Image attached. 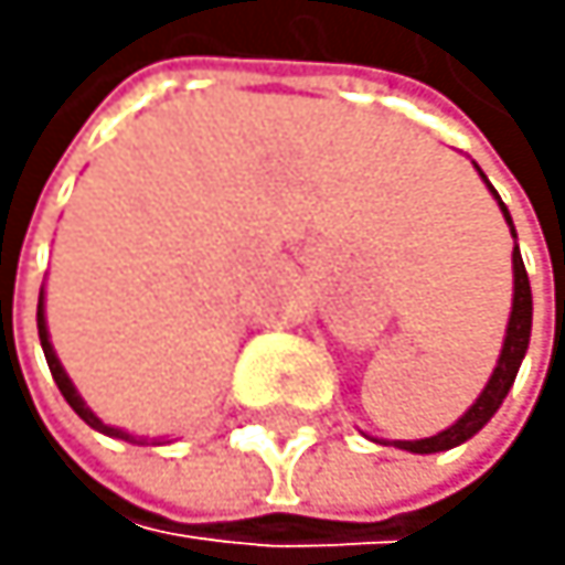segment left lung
<instances>
[{
    "instance_id": "obj_1",
    "label": "left lung",
    "mask_w": 565,
    "mask_h": 565,
    "mask_svg": "<svg viewBox=\"0 0 565 565\" xmlns=\"http://www.w3.org/2000/svg\"><path fill=\"white\" fill-rule=\"evenodd\" d=\"M478 175L484 179L481 169H478ZM484 185L491 189L488 179H484ZM491 196L498 200V206H502V216H505V223H509V230L515 236V223L509 216V206L502 203V196H498L494 189H491ZM515 241H519V236H515ZM529 335H532V288H529V274H525L519 244H515L512 247V315H509V324H505V342H502V352H498V365H494L491 380L484 383L481 396L465 409V417H458L447 430H440L434 437H424V440H383V444H393V447L409 450V454H440V450H450V447L471 440L498 414V406L505 403V396H509V390H512V383L519 376V365L525 359Z\"/></svg>"
}]
</instances>
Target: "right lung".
<instances>
[{
  "label": "right lung",
  "instance_id": "obj_1",
  "mask_svg": "<svg viewBox=\"0 0 565 565\" xmlns=\"http://www.w3.org/2000/svg\"><path fill=\"white\" fill-rule=\"evenodd\" d=\"M36 329H40V345H43V355H46V365H50V373H53V383L60 386V393H63V399H67L71 406H74V414L87 424V427H94V430H100V434H107V437H118V440H128V444H145L148 437H135V434H128V430H121V427H111V424H104L94 409L84 403V396L77 393V386L71 383V376H67V369L60 365V359H56V352H53V342H50V329H46V308H43V291H40V305H36ZM151 444H169L166 437H159V440H151Z\"/></svg>",
  "mask_w": 565,
  "mask_h": 565
}]
</instances>
